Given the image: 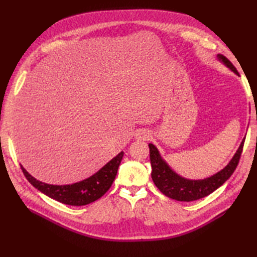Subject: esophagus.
I'll list each match as a JSON object with an SVG mask.
<instances>
[{
	"instance_id": "esophagus-1",
	"label": "esophagus",
	"mask_w": 257,
	"mask_h": 257,
	"mask_svg": "<svg viewBox=\"0 0 257 257\" xmlns=\"http://www.w3.org/2000/svg\"><path fill=\"white\" fill-rule=\"evenodd\" d=\"M134 136H135V139H137V141H148V139L150 138L149 132L146 131V130H138Z\"/></svg>"
}]
</instances>
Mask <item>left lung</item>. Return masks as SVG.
Segmentation results:
<instances>
[{
    "label": "left lung",
    "instance_id": "left-lung-1",
    "mask_svg": "<svg viewBox=\"0 0 257 257\" xmlns=\"http://www.w3.org/2000/svg\"><path fill=\"white\" fill-rule=\"evenodd\" d=\"M216 57L230 71L239 75L236 67L231 64V62L227 58H225L222 54H217ZM244 139L241 142L238 150L226 166L213 176L205 179H199V180H191V179L183 178L175 173L169 167L165 160L161 157L158 148L152 144H149L152 180L164 195L175 200L193 201L206 197L216 189H219L225 181L228 180V178L232 175V173L235 172L241 157V152H242Z\"/></svg>",
    "mask_w": 257,
    "mask_h": 257
}]
</instances>
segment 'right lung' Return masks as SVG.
Listing matches in <instances>:
<instances>
[{
	"label": "right lung",
	"mask_w": 257,
	"mask_h": 257,
	"mask_svg": "<svg viewBox=\"0 0 257 257\" xmlns=\"http://www.w3.org/2000/svg\"><path fill=\"white\" fill-rule=\"evenodd\" d=\"M123 151L107 163L97 173L82 181L73 184L53 185L38 181L31 176L21 165V169L29 182L38 191L50 198L69 206H84L102 197L110 189V186L118 173V168L123 158Z\"/></svg>",
	"instance_id": "add662e5"
}]
</instances>
